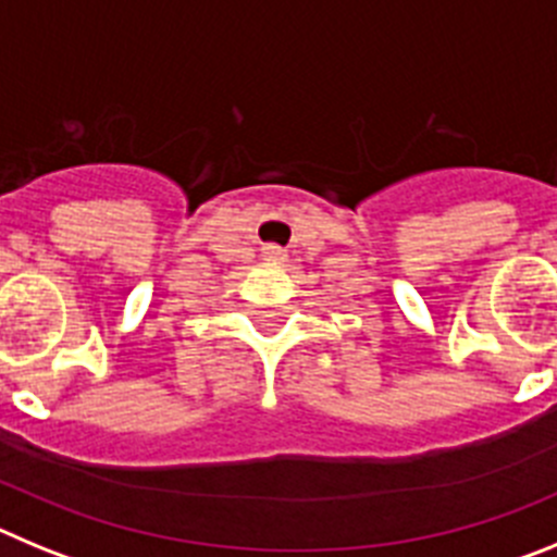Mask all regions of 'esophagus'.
<instances>
[{
	"mask_svg": "<svg viewBox=\"0 0 557 557\" xmlns=\"http://www.w3.org/2000/svg\"><path fill=\"white\" fill-rule=\"evenodd\" d=\"M262 256H264V262H270V264H282L284 259H287V253H284L278 245H264Z\"/></svg>",
	"mask_w": 557,
	"mask_h": 557,
	"instance_id": "34e87169",
	"label": "esophagus"
}]
</instances>
